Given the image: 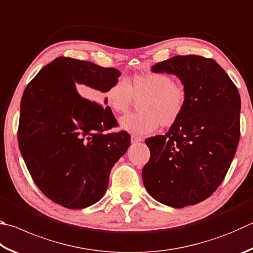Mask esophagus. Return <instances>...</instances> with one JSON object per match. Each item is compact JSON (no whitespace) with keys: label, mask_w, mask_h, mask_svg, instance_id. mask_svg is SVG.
<instances>
[{"label":"esophagus","mask_w":253,"mask_h":253,"mask_svg":"<svg viewBox=\"0 0 253 253\" xmlns=\"http://www.w3.org/2000/svg\"><path fill=\"white\" fill-rule=\"evenodd\" d=\"M144 140V138L140 136H137V135H131V142L132 144H135V142H140Z\"/></svg>","instance_id":"esophagus-1"}]
</instances>
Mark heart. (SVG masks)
<instances>
[{
  "mask_svg": "<svg viewBox=\"0 0 253 253\" xmlns=\"http://www.w3.org/2000/svg\"><path fill=\"white\" fill-rule=\"evenodd\" d=\"M140 113L128 114L121 118L122 128L134 134H149L159 125L171 127L178 122L187 103L183 84L165 73L135 74L127 81L119 79L106 91V102L114 113H126L140 100Z\"/></svg>",
  "mask_w": 253,
  "mask_h": 253,
  "instance_id": "heart-1",
  "label": "heart"
}]
</instances>
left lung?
<instances>
[{"instance_id":"obj_1","label":"left lung","mask_w":253,"mask_h":253,"mask_svg":"<svg viewBox=\"0 0 253 253\" xmlns=\"http://www.w3.org/2000/svg\"><path fill=\"white\" fill-rule=\"evenodd\" d=\"M151 71L178 76L186 87L187 103L169 131L146 139L150 158L142 168V181L149 195L164 205H196L217 190L235 157L240 95L212 58L178 55Z\"/></svg>"}]
</instances>
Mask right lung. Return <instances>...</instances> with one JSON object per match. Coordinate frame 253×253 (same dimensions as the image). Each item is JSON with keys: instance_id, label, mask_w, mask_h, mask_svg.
<instances>
[{"instance_id": "1", "label": "right lung", "mask_w": 253, "mask_h": 253, "mask_svg": "<svg viewBox=\"0 0 253 253\" xmlns=\"http://www.w3.org/2000/svg\"><path fill=\"white\" fill-rule=\"evenodd\" d=\"M121 72L87 61L57 57L39 72L23 93L18 147L39 189L68 209L94 205L107 189L115 163L130 145L111 108L86 98L107 91ZM106 103V100H105Z\"/></svg>"}]
</instances>
